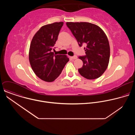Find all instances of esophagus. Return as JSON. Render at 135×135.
<instances>
[{
	"mask_svg": "<svg viewBox=\"0 0 135 135\" xmlns=\"http://www.w3.org/2000/svg\"><path fill=\"white\" fill-rule=\"evenodd\" d=\"M71 57H72L73 59H76L77 58H78V56H77L76 55H74V56H72Z\"/></svg>",
	"mask_w": 135,
	"mask_h": 135,
	"instance_id": "34e87169",
	"label": "esophagus"
}]
</instances>
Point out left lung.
I'll return each mask as SVG.
<instances>
[{
    "label": "left lung",
    "instance_id": "8db88e82",
    "mask_svg": "<svg viewBox=\"0 0 135 135\" xmlns=\"http://www.w3.org/2000/svg\"><path fill=\"white\" fill-rule=\"evenodd\" d=\"M80 46L85 44L86 55L79 58L83 62L79 73L86 79L93 80L101 76L107 68L110 56L108 38L98 26L89 22H67Z\"/></svg>",
    "mask_w": 135,
    "mask_h": 135
}]
</instances>
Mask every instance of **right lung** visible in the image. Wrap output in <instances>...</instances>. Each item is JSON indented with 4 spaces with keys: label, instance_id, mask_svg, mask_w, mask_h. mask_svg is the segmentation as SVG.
<instances>
[{
    "label": "right lung",
    "instance_id": "1",
    "mask_svg": "<svg viewBox=\"0 0 135 135\" xmlns=\"http://www.w3.org/2000/svg\"><path fill=\"white\" fill-rule=\"evenodd\" d=\"M63 25V22H60L42 27L30 44L29 59L31 67L38 78L46 82L54 81L69 61L66 55H56L52 52Z\"/></svg>",
    "mask_w": 135,
    "mask_h": 135
}]
</instances>
